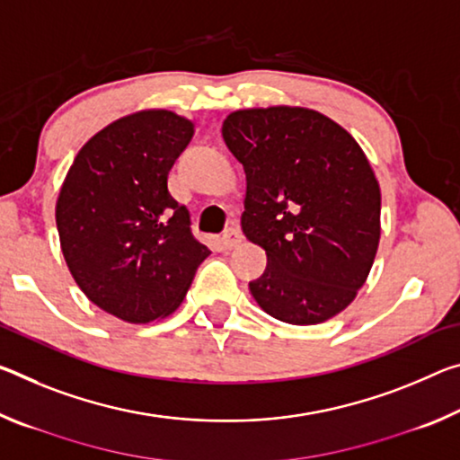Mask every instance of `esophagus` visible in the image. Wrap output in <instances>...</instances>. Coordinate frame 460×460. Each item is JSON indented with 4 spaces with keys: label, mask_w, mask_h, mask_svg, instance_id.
<instances>
[{
    "label": "esophagus",
    "mask_w": 460,
    "mask_h": 460,
    "mask_svg": "<svg viewBox=\"0 0 460 460\" xmlns=\"http://www.w3.org/2000/svg\"><path fill=\"white\" fill-rule=\"evenodd\" d=\"M221 242H223V245H225V250H233V247H237L239 243L243 242V233L239 231L237 227H229L227 231L223 233Z\"/></svg>",
    "instance_id": "1"
}]
</instances>
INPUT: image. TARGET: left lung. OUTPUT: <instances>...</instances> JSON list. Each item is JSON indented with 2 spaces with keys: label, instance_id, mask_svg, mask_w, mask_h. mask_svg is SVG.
<instances>
[{
  "label": "left lung",
  "instance_id": "8db88e82",
  "mask_svg": "<svg viewBox=\"0 0 460 460\" xmlns=\"http://www.w3.org/2000/svg\"><path fill=\"white\" fill-rule=\"evenodd\" d=\"M223 138L247 180L242 229L268 258L253 298L295 325L338 315L381 237V190L360 145L327 116L290 106L233 112Z\"/></svg>",
  "mask_w": 460,
  "mask_h": 460
}]
</instances>
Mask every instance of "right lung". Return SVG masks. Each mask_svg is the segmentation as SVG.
Wrapping results in <instances>:
<instances>
[{
    "label": "right lung",
    "mask_w": 460,
    "mask_h": 460,
    "mask_svg": "<svg viewBox=\"0 0 460 460\" xmlns=\"http://www.w3.org/2000/svg\"><path fill=\"white\" fill-rule=\"evenodd\" d=\"M192 133L173 112L130 114L93 135L63 181L57 229L69 272L93 305L128 323L176 311L210 253L167 190Z\"/></svg>",
    "instance_id": "obj_1"
}]
</instances>
